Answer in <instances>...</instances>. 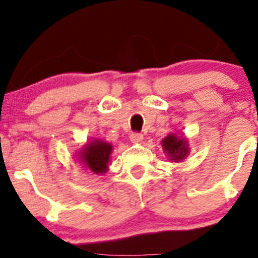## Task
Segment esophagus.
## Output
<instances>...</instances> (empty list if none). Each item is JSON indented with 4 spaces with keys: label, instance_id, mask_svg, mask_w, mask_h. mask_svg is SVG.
I'll return each instance as SVG.
<instances>
[{
    "label": "esophagus",
    "instance_id": "1",
    "mask_svg": "<svg viewBox=\"0 0 258 258\" xmlns=\"http://www.w3.org/2000/svg\"><path fill=\"white\" fill-rule=\"evenodd\" d=\"M130 140H131L132 144H140L144 140V136H142V134H131L130 135Z\"/></svg>",
    "mask_w": 258,
    "mask_h": 258
}]
</instances>
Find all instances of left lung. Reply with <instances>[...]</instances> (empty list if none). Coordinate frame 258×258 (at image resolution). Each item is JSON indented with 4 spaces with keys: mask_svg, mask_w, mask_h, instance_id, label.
<instances>
[{
    "mask_svg": "<svg viewBox=\"0 0 258 258\" xmlns=\"http://www.w3.org/2000/svg\"><path fill=\"white\" fill-rule=\"evenodd\" d=\"M163 151L172 162H181L188 156V140L178 134H170L161 141Z\"/></svg>",
    "mask_w": 258,
    "mask_h": 258,
    "instance_id": "obj_1",
    "label": "left lung"
}]
</instances>
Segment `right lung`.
I'll return each instance as SVG.
<instances>
[{"mask_svg": "<svg viewBox=\"0 0 258 258\" xmlns=\"http://www.w3.org/2000/svg\"><path fill=\"white\" fill-rule=\"evenodd\" d=\"M112 145L103 140L95 139L86 142L77 153V158L83 167L90 170L93 175H103L108 171Z\"/></svg>", "mask_w": 258, "mask_h": 258, "instance_id": "1", "label": "right lung"}]
</instances>
